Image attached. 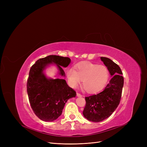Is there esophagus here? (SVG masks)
Masks as SVG:
<instances>
[{
  "mask_svg": "<svg viewBox=\"0 0 147 147\" xmlns=\"http://www.w3.org/2000/svg\"><path fill=\"white\" fill-rule=\"evenodd\" d=\"M77 96L78 97H82V95L81 94H80V93H78V92L77 93Z\"/></svg>",
  "mask_w": 147,
  "mask_h": 147,
  "instance_id": "34e87169",
  "label": "esophagus"
}]
</instances>
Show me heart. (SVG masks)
Returning a JSON list of instances; mask_svg holds the SVG:
<instances>
[{"label":"heart","mask_w":147,"mask_h":147,"mask_svg":"<svg viewBox=\"0 0 147 147\" xmlns=\"http://www.w3.org/2000/svg\"><path fill=\"white\" fill-rule=\"evenodd\" d=\"M67 77L70 86L76 88L82 81L83 88L88 92L101 90L107 82L109 71L106 66L91 63H83L76 65V69L70 67L67 71Z\"/></svg>","instance_id":"1"}]
</instances>
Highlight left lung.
Segmentation results:
<instances>
[{"instance_id": "left-lung-1", "label": "left lung", "mask_w": 147, "mask_h": 147, "mask_svg": "<svg viewBox=\"0 0 147 147\" xmlns=\"http://www.w3.org/2000/svg\"><path fill=\"white\" fill-rule=\"evenodd\" d=\"M107 67L112 79L104 90L97 94L85 97L83 114L88 120L100 122L109 118L116 110L121 100L124 78L118 65L108 57H100Z\"/></svg>"}]
</instances>
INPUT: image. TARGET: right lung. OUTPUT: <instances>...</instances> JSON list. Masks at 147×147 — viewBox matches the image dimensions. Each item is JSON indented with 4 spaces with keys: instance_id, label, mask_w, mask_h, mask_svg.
I'll list each match as a JSON object with an SVG mask.
<instances>
[{
    "instance_id": "right-lung-1",
    "label": "right lung",
    "mask_w": 147,
    "mask_h": 147,
    "mask_svg": "<svg viewBox=\"0 0 147 147\" xmlns=\"http://www.w3.org/2000/svg\"><path fill=\"white\" fill-rule=\"evenodd\" d=\"M67 57L50 55L37 60L30 69L27 92L31 108L36 116L44 121H53L63 112L66 102L76 96V92L64 79L48 78L43 71L51 64H55L59 74L65 76L62 68L70 63Z\"/></svg>"
}]
</instances>
